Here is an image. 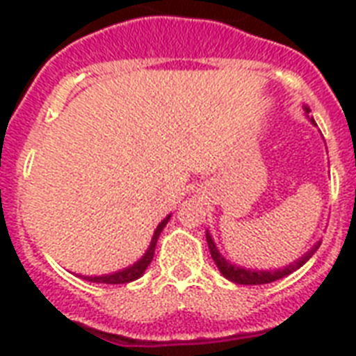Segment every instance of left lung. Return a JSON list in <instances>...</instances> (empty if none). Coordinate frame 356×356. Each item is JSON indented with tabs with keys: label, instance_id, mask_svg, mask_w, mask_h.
Here are the masks:
<instances>
[{
	"label": "left lung",
	"instance_id": "1",
	"mask_svg": "<svg viewBox=\"0 0 356 356\" xmlns=\"http://www.w3.org/2000/svg\"><path fill=\"white\" fill-rule=\"evenodd\" d=\"M307 113H309V108H307ZM207 243H209V249H211V254H212V260L216 262L218 270L222 271V275L229 281L236 282V284H268V282H273V281H279L282 277L290 275L292 271L299 270L301 266L307 262V260L312 257V254L318 251L320 248V243H316L314 248L307 251V253L298 260V262H293V264L286 266L284 270H277V271H253V270H243V268H238V266H233L231 262L223 259L222 254L218 253L216 249V243L212 242V238L207 234Z\"/></svg>",
	"mask_w": 356,
	"mask_h": 356
}]
</instances>
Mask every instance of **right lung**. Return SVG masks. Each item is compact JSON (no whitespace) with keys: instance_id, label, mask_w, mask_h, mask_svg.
<instances>
[{"instance_id":"right-lung-1","label":"right lung","mask_w":356,"mask_h":356,"mask_svg":"<svg viewBox=\"0 0 356 356\" xmlns=\"http://www.w3.org/2000/svg\"><path fill=\"white\" fill-rule=\"evenodd\" d=\"M168 220H170V216L166 218V220H162L161 223H159V227H156L155 234H153V240H151V245L149 249L145 251V254L142 257V259L136 262V264L129 266V268H125V270L122 271H116V273H113V275H102V277H85L86 281H92V282H105V284H125V282H131L134 281V279H138V277H142V273L145 271V268L151 264V260H153V254H155V245H156V240H159V234H161V231L164 229V225L168 223Z\"/></svg>"}]
</instances>
